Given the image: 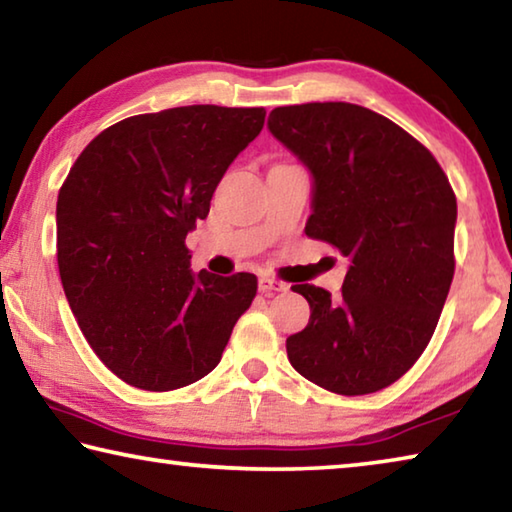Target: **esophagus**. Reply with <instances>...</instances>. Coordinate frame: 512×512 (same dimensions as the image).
Here are the masks:
<instances>
[{
    "label": "esophagus",
    "instance_id": "34e87169",
    "mask_svg": "<svg viewBox=\"0 0 512 512\" xmlns=\"http://www.w3.org/2000/svg\"><path fill=\"white\" fill-rule=\"evenodd\" d=\"M289 284L282 280H275V277H262L259 280V291L262 293H275V291H287Z\"/></svg>",
    "mask_w": 512,
    "mask_h": 512
}]
</instances>
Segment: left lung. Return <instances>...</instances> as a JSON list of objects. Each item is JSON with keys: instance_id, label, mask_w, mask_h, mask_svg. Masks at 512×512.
Here are the masks:
<instances>
[{"instance_id": "1", "label": "left lung", "mask_w": 512, "mask_h": 512, "mask_svg": "<svg viewBox=\"0 0 512 512\" xmlns=\"http://www.w3.org/2000/svg\"><path fill=\"white\" fill-rule=\"evenodd\" d=\"M268 131L314 176L307 237L350 259L336 298L291 287L311 309L287 339L291 366L325 391L377 393L420 359L445 307L454 189L427 146L357 103L275 108Z\"/></svg>"}]
</instances>
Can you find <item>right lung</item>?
Here are the masks:
<instances>
[{
    "label": "right lung",
    "instance_id": "obj_1",
    "mask_svg": "<svg viewBox=\"0 0 512 512\" xmlns=\"http://www.w3.org/2000/svg\"><path fill=\"white\" fill-rule=\"evenodd\" d=\"M264 108L183 106L121 119L85 146L56 203L60 282L103 366L142 391L219 366L253 273L189 271L185 237L264 126Z\"/></svg>",
    "mask_w": 512,
    "mask_h": 512
}]
</instances>
